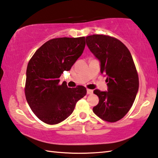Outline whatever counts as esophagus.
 <instances>
[{
    "instance_id": "1",
    "label": "esophagus",
    "mask_w": 158,
    "mask_h": 158,
    "mask_svg": "<svg viewBox=\"0 0 158 158\" xmlns=\"http://www.w3.org/2000/svg\"><path fill=\"white\" fill-rule=\"evenodd\" d=\"M93 90L87 89V94L90 95V94H93Z\"/></svg>"
}]
</instances>
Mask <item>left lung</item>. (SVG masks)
Returning <instances> with one entry per match:
<instances>
[{
  "label": "left lung",
  "mask_w": 158,
  "mask_h": 158,
  "mask_svg": "<svg viewBox=\"0 0 158 158\" xmlns=\"http://www.w3.org/2000/svg\"><path fill=\"white\" fill-rule=\"evenodd\" d=\"M88 47L100 61V73L107 77L108 91L93 93L99 103L93 111L103 121L114 123L123 118L132 107L139 89V77L127 47L115 37L93 35L85 37Z\"/></svg>",
  "instance_id": "obj_1"
}]
</instances>
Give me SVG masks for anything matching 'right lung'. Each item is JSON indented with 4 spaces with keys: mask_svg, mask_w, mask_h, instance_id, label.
Masks as SVG:
<instances>
[{
    "mask_svg": "<svg viewBox=\"0 0 158 158\" xmlns=\"http://www.w3.org/2000/svg\"><path fill=\"white\" fill-rule=\"evenodd\" d=\"M85 37H58L42 45L26 69L25 95L28 105L42 122L55 125L73 113L76 103L86 94L83 85L68 88L59 84L60 77L81 56Z\"/></svg>",
    "mask_w": 158,
    "mask_h": 158,
    "instance_id": "add662e5",
    "label": "right lung"
}]
</instances>
